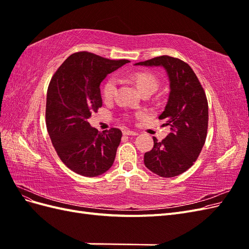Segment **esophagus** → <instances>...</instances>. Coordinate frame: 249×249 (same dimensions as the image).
<instances>
[{"instance_id":"34e87169","label":"esophagus","mask_w":249,"mask_h":249,"mask_svg":"<svg viewBox=\"0 0 249 249\" xmlns=\"http://www.w3.org/2000/svg\"><path fill=\"white\" fill-rule=\"evenodd\" d=\"M123 134L125 135V136H137V135H138V133L130 131V130H124V131H123Z\"/></svg>"}]
</instances>
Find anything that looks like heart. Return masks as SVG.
Instances as JSON below:
<instances>
[{
	"label": "heart",
	"mask_w": 249,
	"mask_h": 249,
	"mask_svg": "<svg viewBox=\"0 0 249 249\" xmlns=\"http://www.w3.org/2000/svg\"><path fill=\"white\" fill-rule=\"evenodd\" d=\"M133 80L136 84V87L140 91V93L149 92L154 93L158 86H159V82L158 79L153 76L152 73L148 72H138L133 77ZM117 88V79L115 77H110L106 82H105L103 87V95L105 99L110 100L111 97L114 95Z\"/></svg>",
	"instance_id": "obj_1"
}]
</instances>
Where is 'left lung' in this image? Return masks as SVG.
Wrapping results in <instances>:
<instances>
[{
	"label": "left lung",
	"mask_w": 249,
	"mask_h": 249,
	"mask_svg": "<svg viewBox=\"0 0 249 249\" xmlns=\"http://www.w3.org/2000/svg\"><path fill=\"white\" fill-rule=\"evenodd\" d=\"M134 65L160 66L166 71L170 91L159 119L170 126V133L161 142L153 138L144 165L162 178L177 177L192 166L205 144L209 119L205 91L191 67L179 59L160 56Z\"/></svg>",
	"instance_id": "1"
}]
</instances>
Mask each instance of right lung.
Instances as JSON below:
<instances>
[{
	"instance_id": "add662e5",
	"label": "right lung",
	"mask_w": 249,
	"mask_h": 249,
	"mask_svg": "<svg viewBox=\"0 0 249 249\" xmlns=\"http://www.w3.org/2000/svg\"><path fill=\"white\" fill-rule=\"evenodd\" d=\"M127 62L80 52L67 58L50 82L48 132L60 159L78 175L101 176L114 162L122 131L112 127L101 133L88 119L103 105L101 83Z\"/></svg>"
}]
</instances>
